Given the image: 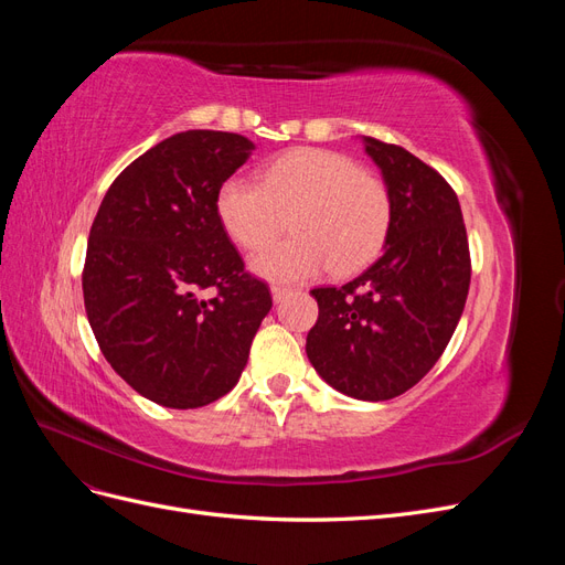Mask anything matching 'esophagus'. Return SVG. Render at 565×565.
I'll return each mask as SVG.
<instances>
[{
	"label": "esophagus",
	"mask_w": 565,
	"mask_h": 565,
	"mask_svg": "<svg viewBox=\"0 0 565 565\" xmlns=\"http://www.w3.org/2000/svg\"><path fill=\"white\" fill-rule=\"evenodd\" d=\"M270 295H273V301L280 303L282 299H287L289 289H287V287H280V285H276V287H270Z\"/></svg>",
	"instance_id": "obj_1"
}]
</instances>
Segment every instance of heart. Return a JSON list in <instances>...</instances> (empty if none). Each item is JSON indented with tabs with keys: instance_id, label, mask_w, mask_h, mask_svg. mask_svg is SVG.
<instances>
[{
	"instance_id": "obj_1",
	"label": "heart",
	"mask_w": 565,
	"mask_h": 565,
	"mask_svg": "<svg viewBox=\"0 0 565 565\" xmlns=\"http://www.w3.org/2000/svg\"><path fill=\"white\" fill-rule=\"evenodd\" d=\"M221 226L245 249H259L292 226V237L252 256V270L273 282H301L330 266L351 276L382 249L391 224L386 183L353 158L328 148H295L270 160L259 183L224 181L216 195Z\"/></svg>"
}]
</instances>
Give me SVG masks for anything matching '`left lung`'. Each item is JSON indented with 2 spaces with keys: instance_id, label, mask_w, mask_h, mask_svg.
Masks as SVG:
<instances>
[{
  "instance_id": "8db88e82",
  "label": "left lung",
  "mask_w": 565,
  "mask_h": 565,
  "mask_svg": "<svg viewBox=\"0 0 565 565\" xmlns=\"http://www.w3.org/2000/svg\"><path fill=\"white\" fill-rule=\"evenodd\" d=\"M391 195L384 252L341 287H318L306 355L332 388L388 401L413 388L465 311L471 256L450 183L401 146L363 136Z\"/></svg>"
}]
</instances>
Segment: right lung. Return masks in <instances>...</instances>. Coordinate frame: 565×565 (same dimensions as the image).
<instances>
[{
    "label": "right lung",
    "instance_id": "add662e5",
    "mask_svg": "<svg viewBox=\"0 0 565 565\" xmlns=\"http://www.w3.org/2000/svg\"><path fill=\"white\" fill-rule=\"evenodd\" d=\"M254 143L191 129L136 158L100 202L82 270L84 309L110 367L143 398L191 409L237 384L270 311L216 214Z\"/></svg>",
    "mask_w": 565,
    "mask_h": 565
}]
</instances>
